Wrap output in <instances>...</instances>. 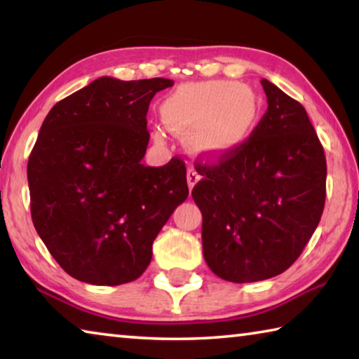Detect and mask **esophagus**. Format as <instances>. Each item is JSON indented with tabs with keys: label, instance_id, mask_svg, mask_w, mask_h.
Here are the masks:
<instances>
[{
	"label": "esophagus",
	"instance_id": "1",
	"mask_svg": "<svg viewBox=\"0 0 359 359\" xmlns=\"http://www.w3.org/2000/svg\"><path fill=\"white\" fill-rule=\"evenodd\" d=\"M201 179V175L196 171L194 168H188L187 171V180H188V187H190V190H193V187L198 184V180Z\"/></svg>",
	"mask_w": 359,
	"mask_h": 359
}]
</instances>
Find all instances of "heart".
<instances>
[{
    "label": "heart",
    "mask_w": 359,
    "mask_h": 359,
    "mask_svg": "<svg viewBox=\"0 0 359 359\" xmlns=\"http://www.w3.org/2000/svg\"><path fill=\"white\" fill-rule=\"evenodd\" d=\"M161 117L174 135L190 139L198 151L223 155L252 135L259 117V98L245 83H185L163 101ZM155 136L163 139L161 131Z\"/></svg>",
    "instance_id": "b5f03b06"
}]
</instances>
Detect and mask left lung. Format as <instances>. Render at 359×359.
<instances>
[{"mask_svg": "<svg viewBox=\"0 0 359 359\" xmlns=\"http://www.w3.org/2000/svg\"><path fill=\"white\" fill-rule=\"evenodd\" d=\"M267 111L248 141L198 165L191 196L203 214V253L223 280L250 283L287 271L317 229L326 158L299 102L263 79Z\"/></svg>", "mask_w": 359, "mask_h": 359, "instance_id": "8db88e82", "label": "left lung"}]
</instances>
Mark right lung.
Wrapping results in <instances>:
<instances>
[{
	"mask_svg": "<svg viewBox=\"0 0 359 359\" xmlns=\"http://www.w3.org/2000/svg\"><path fill=\"white\" fill-rule=\"evenodd\" d=\"M171 79L100 77L57 102L28 160L32 218L57 263L77 280H136L151 244L188 196L187 168L142 165L147 111Z\"/></svg>",
	"mask_w": 359,
	"mask_h": 359,
	"instance_id": "add662e5",
	"label": "right lung"
}]
</instances>
